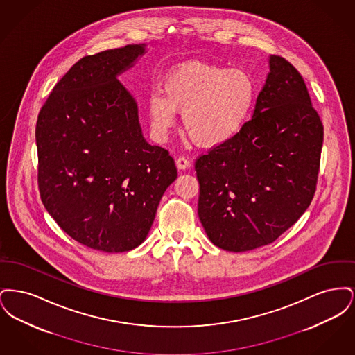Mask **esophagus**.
I'll return each instance as SVG.
<instances>
[{
  "label": "esophagus",
  "instance_id": "esophagus-1",
  "mask_svg": "<svg viewBox=\"0 0 355 355\" xmlns=\"http://www.w3.org/2000/svg\"><path fill=\"white\" fill-rule=\"evenodd\" d=\"M175 164H177V168L181 170L189 169L191 162L190 159L186 157V155H180L177 159H175Z\"/></svg>",
  "mask_w": 355,
  "mask_h": 355
}]
</instances>
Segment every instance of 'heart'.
<instances>
[{"instance_id":"obj_1","label":"heart","mask_w":355,"mask_h":355,"mask_svg":"<svg viewBox=\"0 0 355 355\" xmlns=\"http://www.w3.org/2000/svg\"><path fill=\"white\" fill-rule=\"evenodd\" d=\"M162 92H154L148 100L154 133L168 135L180 112L191 141L203 148H216L232 141L246 126L257 85L245 69L194 61L171 69Z\"/></svg>"}]
</instances>
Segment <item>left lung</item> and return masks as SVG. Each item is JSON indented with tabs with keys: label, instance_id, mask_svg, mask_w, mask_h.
<instances>
[{
	"label": "left lung",
	"instance_id": "obj_1",
	"mask_svg": "<svg viewBox=\"0 0 355 355\" xmlns=\"http://www.w3.org/2000/svg\"><path fill=\"white\" fill-rule=\"evenodd\" d=\"M253 119L232 141L196 159L198 217L227 252L269 245L306 211L315 194L323 125L300 71L271 55Z\"/></svg>",
	"mask_w": 355,
	"mask_h": 355
}]
</instances>
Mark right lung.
Wrapping results in <instances>:
<instances>
[{
  "instance_id": "obj_1",
  "label": "right lung",
  "mask_w": 355,
  "mask_h": 355,
  "mask_svg": "<svg viewBox=\"0 0 355 355\" xmlns=\"http://www.w3.org/2000/svg\"><path fill=\"white\" fill-rule=\"evenodd\" d=\"M144 53L126 45L85 55L53 87L35 125L45 209L68 236L106 253L145 241L177 178L169 152L144 138L135 98L117 80Z\"/></svg>"
}]
</instances>
